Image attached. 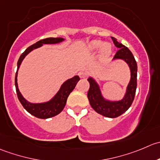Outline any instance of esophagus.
<instances>
[{
    "mask_svg": "<svg viewBox=\"0 0 160 160\" xmlns=\"http://www.w3.org/2000/svg\"><path fill=\"white\" fill-rule=\"evenodd\" d=\"M88 74L86 71H81L79 73H78V75H79V77L81 78H86V77L88 76Z\"/></svg>",
    "mask_w": 160,
    "mask_h": 160,
    "instance_id": "34e87169",
    "label": "esophagus"
}]
</instances>
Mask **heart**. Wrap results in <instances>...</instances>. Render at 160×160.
I'll list each match as a JSON object with an SVG mask.
<instances>
[{
	"mask_svg": "<svg viewBox=\"0 0 160 160\" xmlns=\"http://www.w3.org/2000/svg\"><path fill=\"white\" fill-rule=\"evenodd\" d=\"M100 41H94V42H92L89 45V49L92 50H97V49L100 47ZM110 50H111V48H110V45H108V44H104V45H102V54L103 55V56H107V55L110 54Z\"/></svg>",
	"mask_w": 160,
	"mask_h": 160,
	"instance_id": "obj_1",
	"label": "heart"
}]
</instances>
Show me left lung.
Returning a JSON list of instances; mask_svg holds the SVG:
<instances>
[{"mask_svg":"<svg viewBox=\"0 0 160 160\" xmlns=\"http://www.w3.org/2000/svg\"><path fill=\"white\" fill-rule=\"evenodd\" d=\"M113 43L118 48L114 55V59H122L127 62L131 69V81L127 88L124 99L118 102H111L104 99L102 96L99 85L92 78L88 79L89 82V89L88 92V99L93 110L99 114L110 118H115L121 116L127 111L132 106L135 96L137 88V63L131 50L125 46L122 45L112 37Z\"/></svg>","mask_w":160,"mask_h":160,"instance_id":"left-lung-1","label":"left lung"}]
</instances>
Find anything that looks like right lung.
<instances>
[{
	"label": "right lung",
	"mask_w": 160,
	"mask_h": 160,
	"mask_svg": "<svg viewBox=\"0 0 160 160\" xmlns=\"http://www.w3.org/2000/svg\"><path fill=\"white\" fill-rule=\"evenodd\" d=\"M64 40L63 38H47V39H41V40L38 41L36 43L32 44V46L28 47V48L22 53L20 56L19 59L18 61V64H17V72L15 74V88H16L17 96H18V99H19L20 102L22 105L23 106L25 109L30 113V114L33 115L34 117L37 118H40V119H47V118H53V117L56 116V115L59 114L63 109L65 107L66 102H67V99L68 97L69 94L73 91L75 87L76 86V84L78 81L80 80L79 77L75 76L71 79L66 81L62 85H61V88L57 93L56 96L53 98L50 101L47 102H44V103H31V102H27L26 99L23 98L22 94L20 93L19 90L18 88V83H17V75H18V70L20 67L22 61L24 59L25 57L28 54L29 52L34 49L40 47L42 46V44H53V43H58V42H61Z\"/></svg>",
	"instance_id": "obj_1"
}]
</instances>
